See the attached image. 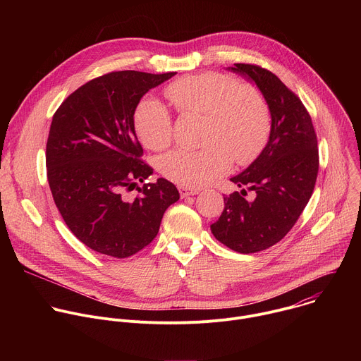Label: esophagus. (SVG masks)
Wrapping results in <instances>:
<instances>
[{
    "mask_svg": "<svg viewBox=\"0 0 361 361\" xmlns=\"http://www.w3.org/2000/svg\"><path fill=\"white\" fill-rule=\"evenodd\" d=\"M178 191H180L181 198H185V197H188V195H194V194H198V192H200V190H192V188L190 190V188H187V187H180Z\"/></svg>",
    "mask_w": 361,
    "mask_h": 361,
    "instance_id": "1",
    "label": "esophagus"
}]
</instances>
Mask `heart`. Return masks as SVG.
Segmentation results:
<instances>
[{
  "label": "heart",
  "instance_id": "heart-1",
  "mask_svg": "<svg viewBox=\"0 0 361 361\" xmlns=\"http://www.w3.org/2000/svg\"><path fill=\"white\" fill-rule=\"evenodd\" d=\"M166 95L183 117H202L205 147L173 149L161 157L160 173L170 181L197 188L224 176L233 164L251 163L266 147L271 133V111L263 91L240 82L231 74L202 73L173 81ZM141 142L160 151L174 135L171 113L156 99H142L134 113Z\"/></svg>",
  "mask_w": 361,
  "mask_h": 361
}]
</instances>
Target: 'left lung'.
<instances>
[{"label":"left lung","instance_id":"8db88e82","mask_svg":"<svg viewBox=\"0 0 361 361\" xmlns=\"http://www.w3.org/2000/svg\"><path fill=\"white\" fill-rule=\"evenodd\" d=\"M231 71L252 80L266 95L271 133L260 156L231 178L254 191L255 198L245 200V190L226 195L212 233L228 248L251 254L277 244L297 223L316 185L319 147L310 114L276 74L241 63Z\"/></svg>","mask_w":361,"mask_h":361}]
</instances>
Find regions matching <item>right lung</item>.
Returning <instances> with one entry per match:
<instances>
[{"mask_svg":"<svg viewBox=\"0 0 361 361\" xmlns=\"http://www.w3.org/2000/svg\"><path fill=\"white\" fill-rule=\"evenodd\" d=\"M176 73L114 71L97 77L59 107L49 127V190L71 233L91 250L126 259L156 238L164 212L180 198L166 178L145 183L134 111L141 97ZM138 182L139 194L126 192Z\"/></svg>","mask_w":361,"mask_h":361,"instance_id":"obj_1","label":"right lung"}]
</instances>
